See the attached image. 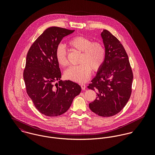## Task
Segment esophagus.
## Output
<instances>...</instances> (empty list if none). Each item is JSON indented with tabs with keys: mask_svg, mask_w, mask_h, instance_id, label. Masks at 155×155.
Wrapping results in <instances>:
<instances>
[{
	"mask_svg": "<svg viewBox=\"0 0 155 155\" xmlns=\"http://www.w3.org/2000/svg\"><path fill=\"white\" fill-rule=\"evenodd\" d=\"M81 88L82 89H85L86 88V85H85V84H81Z\"/></svg>",
	"mask_w": 155,
	"mask_h": 155,
	"instance_id": "esophagus-1",
	"label": "esophagus"
}]
</instances>
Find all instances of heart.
<instances>
[{
	"label": "heart",
	"mask_w": 155,
	"mask_h": 155,
	"mask_svg": "<svg viewBox=\"0 0 155 155\" xmlns=\"http://www.w3.org/2000/svg\"><path fill=\"white\" fill-rule=\"evenodd\" d=\"M70 47L81 52L78 66L70 67L65 72L67 79L78 82H85L88 79L91 69L97 71L102 66L106 58V49L103 44L93 42L88 38L76 36L68 41ZM55 56L57 62L62 66L68 65L66 49L63 44L58 45Z\"/></svg>",
	"instance_id": "b5f03b06"
}]
</instances>
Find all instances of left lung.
Here are the masks:
<instances>
[{
	"mask_svg": "<svg viewBox=\"0 0 155 155\" xmlns=\"http://www.w3.org/2000/svg\"><path fill=\"white\" fill-rule=\"evenodd\" d=\"M101 36L106 58L88 86L97 91V96L89 107L98 116L109 117L120 112L128 101L133 74L128 55L120 41L107 30H103Z\"/></svg>",
	"mask_w": 155,
	"mask_h": 155,
	"instance_id": "8db88e82",
	"label": "left lung"
}]
</instances>
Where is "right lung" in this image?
Returning a JSON list of instances; mask_svg holds the SVG:
<instances>
[{
    "mask_svg": "<svg viewBox=\"0 0 155 155\" xmlns=\"http://www.w3.org/2000/svg\"><path fill=\"white\" fill-rule=\"evenodd\" d=\"M70 30L58 27L45 30L29 49L23 77L27 93L36 108L47 116H60L68 110L81 87L71 81H62L55 51ZM57 80L59 83L54 86Z\"/></svg>",
    "mask_w": 155,
    "mask_h": 155,
    "instance_id": "right-lung-1",
    "label": "right lung"
}]
</instances>
